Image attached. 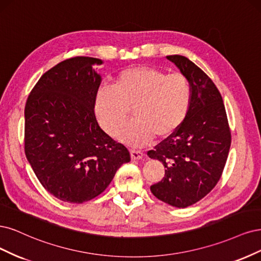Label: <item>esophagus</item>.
I'll return each instance as SVG.
<instances>
[{
	"label": "esophagus",
	"mask_w": 261,
	"mask_h": 261,
	"mask_svg": "<svg viewBox=\"0 0 261 261\" xmlns=\"http://www.w3.org/2000/svg\"><path fill=\"white\" fill-rule=\"evenodd\" d=\"M130 154H131V158L133 159V161H138V159H141L143 157V153L141 152V150L131 149Z\"/></svg>",
	"instance_id": "1"
}]
</instances>
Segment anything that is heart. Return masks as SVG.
I'll use <instances>...</instances> for the list:
<instances>
[{
    "mask_svg": "<svg viewBox=\"0 0 261 261\" xmlns=\"http://www.w3.org/2000/svg\"><path fill=\"white\" fill-rule=\"evenodd\" d=\"M191 103L192 87L183 73L136 66L117 74L114 89H98L94 108L100 125L112 137L127 124L133 109L136 120L121 139L130 145L143 146L155 137H172L187 120Z\"/></svg>",
    "mask_w": 261,
    "mask_h": 261,
    "instance_id": "obj_1",
    "label": "heart"
}]
</instances>
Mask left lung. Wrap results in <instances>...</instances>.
I'll list each match as a JSON object with an SVG mask.
<instances>
[{
    "label": "left lung",
    "instance_id": "8db88e82",
    "mask_svg": "<svg viewBox=\"0 0 261 261\" xmlns=\"http://www.w3.org/2000/svg\"><path fill=\"white\" fill-rule=\"evenodd\" d=\"M167 58L189 79L192 103L182 127L147 152L166 168L163 180L150 191L167 204L186 208L205 197L220 180L231 131L222 96L213 80L187 57Z\"/></svg>",
    "mask_w": 261,
    "mask_h": 261
}]
</instances>
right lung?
I'll list each match as a JSON object with an SVG mask.
<instances>
[{"instance_id": "obj_1", "label": "right lung", "mask_w": 261, "mask_h": 261, "mask_svg": "<svg viewBox=\"0 0 261 261\" xmlns=\"http://www.w3.org/2000/svg\"><path fill=\"white\" fill-rule=\"evenodd\" d=\"M102 63L77 56L57 64L39 79L24 107V154L43 188L67 203L99 195L131 159L96 120L102 79L92 66Z\"/></svg>"}]
</instances>
